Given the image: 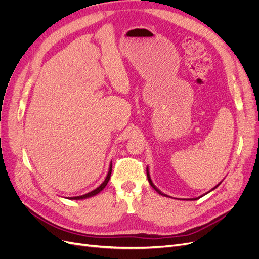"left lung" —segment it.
<instances>
[{"mask_svg":"<svg viewBox=\"0 0 259 259\" xmlns=\"http://www.w3.org/2000/svg\"><path fill=\"white\" fill-rule=\"evenodd\" d=\"M146 173H147V179H148V181H149V184H150V186L152 187V188H154L156 191H157V192L160 194V195H162V196H166V197H170V196H168V195H166V194H164L163 192H161V191L154 185V183H152V180H151V178H150V175H149V168H148V166L146 167ZM221 183H222V181H221ZM221 183H220V184H218L214 188H212L211 190H210V191H208V192L207 193H205L204 195H206V194H208L209 192H211V191L212 190H214V189H217L220 185H221ZM204 195H200V196H198V197H195V198H190V199H187V200H195V199H198V198H200V197H202V196H204ZM185 200V199H184Z\"/></svg>","mask_w":259,"mask_h":259,"instance_id":"left-lung-1","label":"left lung"}]
</instances>
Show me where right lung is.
<instances>
[{
  "instance_id": "1",
  "label": "right lung",
  "mask_w": 259,
  "mask_h": 259,
  "mask_svg": "<svg viewBox=\"0 0 259 259\" xmlns=\"http://www.w3.org/2000/svg\"><path fill=\"white\" fill-rule=\"evenodd\" d=\"M111 173H112V163L110 164V167H109V171H108V175H107V177H105V179H104V181L103 183L98 187V188H96L95 190H93V191H91V192H89V193H86V194H84V195H81V196H73V197H68L69 199H74V200H78V199H85V198H89V197H92V196H95V195H97L98 193H100L101 191L105 188V186L108 185V183H109V180H110V177H111Z\"/></svg>"
}]
</instances>
